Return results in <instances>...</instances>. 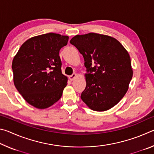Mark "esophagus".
Segmentation results:
<instances>
[{"label": "esophagus", "instance_id": "obj_1", "mask_svg": "<svg viewBox=\"0 0 154 154\" xmlns=\"http://www.w3.org/2000/svg\"><path fill=\"white\" fill-rule=\"evenodd\" d=\"M76 77H77V74L73 73L72 75H71V76H69V79L71 81H73Z\"/></svg>", "mask_w": 154, "mask_h": 154}]
</instances>
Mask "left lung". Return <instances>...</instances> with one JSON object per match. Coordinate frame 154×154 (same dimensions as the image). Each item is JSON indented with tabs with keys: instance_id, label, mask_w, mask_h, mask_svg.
<instances>
[{
	"instance_id": "obj_1",
	"label": "left lung",
	"mask_w": 154,
	"mask_h": 154,
	"mask_svg": "<svg viewBox=\"0 0 154 154\" xmlns=\"http://www.w3.org/2000/svg\"><path fill=\"white\" fill-rule=\"evenodd\" d=\"M82 54L88 73L81 98L93 111L113 107L126 94L133 75L130 57L112 36L90 32L70 41Z\"/></svg>"
}]
</instances>
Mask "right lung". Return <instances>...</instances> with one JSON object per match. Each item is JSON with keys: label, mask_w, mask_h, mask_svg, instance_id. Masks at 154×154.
I'll list each match as a JSON object with an SVG mask.
<instances>
[{"label": "right lung", "mask_w": 154, "mask_h": 154, "mask_svg": "<svg viewBox=\"0 0 154 154\" xmlns=\"http://www.w3.org/2000/svg\"><path fill=\"white\" fill-rule=\"evenodd\" d=\"M68 41V36L52 32L33 36L13 59L15 86L34 107L47 109L61 98L68 77L62 73L59 51Z\"/></svg>", "instance_id": "1"}]
</instances>
